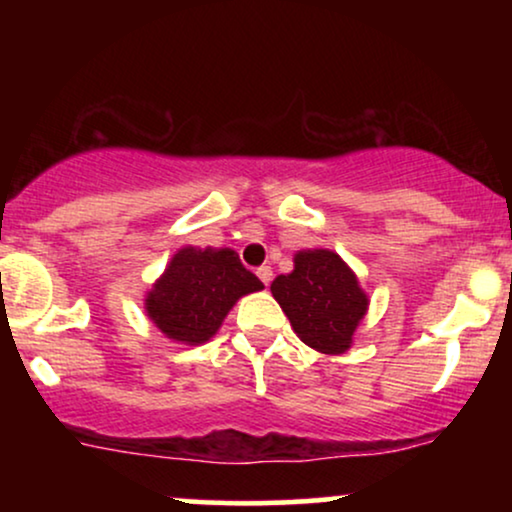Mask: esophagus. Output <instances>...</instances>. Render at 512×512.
Segmentation results:
<instances>
[{"mask_svg":"<svg viewBox=\"0 0 512 512\" xmlns=\"http://www.w3.org/2000/svg\"><path fill=\"white\" fill-rule=\"evenodd\" d=\"M257 276H260L264 286H269V281H272V267H269V264H262V267L257 269Z\"/></svg>","mask_w":512,"mask_h":512,"instance_id":"obj_1","label":"esophagus"}]
</instances>
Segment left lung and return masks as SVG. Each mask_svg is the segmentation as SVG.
<instances>
[{
  "label": "left lung",
  "mask_w": 512,
  "mask_h": 512,
  "mask_svg": "<svg viewBox=\"0 0 512 512\" xmlns=\"http://www.w3.org/2000/svg\"><path fill=\"white\" fill-rule=\"evenodd\" d=\"M293 264L291 274L272 281V296L301 342L322 354H344L366 315V293L337 252H298Z\"/></svg>",
  "instance_id": "left-lung-1"
}]
</instances>
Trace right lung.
I'll use <instances>...</instances> for the list:
<instances>
[{"instance_id": "1", "label": "right lung", "mask_w": 512, "mask_h": 512, "mask_svg": "<svg viewBox=\"0 0 512 512\" xmlns=\"http://www.w3.org/2000/svg\"><path fill=\"white\" fill-rule=\"evenodd\" d=\"M264 289L233 250L182 248L146 298V313L166 337L202 344L240 296Z\"/></svg>"}]
</instances>
